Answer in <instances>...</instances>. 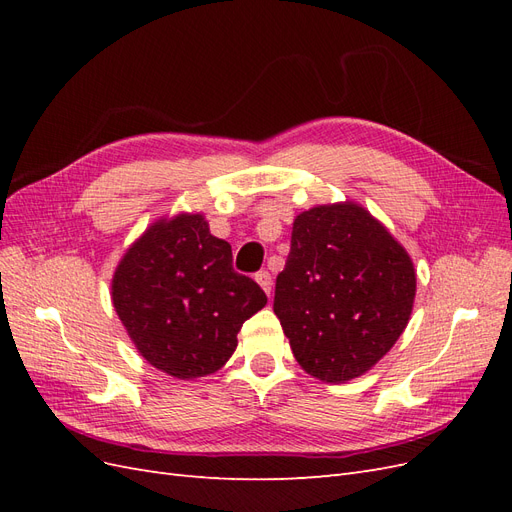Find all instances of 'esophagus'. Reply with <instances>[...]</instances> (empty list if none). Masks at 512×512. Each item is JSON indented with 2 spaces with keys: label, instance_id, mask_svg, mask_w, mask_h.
Returning a JSON list of instances; mask_svg holds the SVG:
<instances>
[{
  "label": "esophagus",
  "instance_id": "34e87169",
  "mask_svg": "<svg viewBox=\"0 0 512 512\" xmlns=\"http://www.w3.org/2000/svg\"><path fill=\"white\" fill-rule=\"evenodd\" d=\"M256 282L260 284V288L265 290L269 297H271V286H273V280H271V273L269 271H258L256 273Z\"/></svg>",
  "mask_w": 512,
  "mask_h": 512
}]
</instances>
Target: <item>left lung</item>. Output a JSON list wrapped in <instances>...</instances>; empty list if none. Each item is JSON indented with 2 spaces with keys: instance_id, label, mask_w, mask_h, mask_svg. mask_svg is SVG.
Instances as JSON below:
<instances>
[{
  "instance_id": "1",
  "label": "left lung",
  "mask_w": 512,
  "mask_h": 512,
  "mask_svg": "<svg viewBox=\"0 0 512 512\" xmlns=\"http://www.w3.org/2000/svg\"><path fill=\"white\" fill-rule=\"evenodd\" d=\"M414 294L416 271L404 245L346 200L294 218L273 312L307 374L339 384L363 376L395 346Z\"/></svg>"
}]
</instances>
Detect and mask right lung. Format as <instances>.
I'll return each instance as SVG.
<instances>
[{"instance_id":"obj_1","label":"right lung","mask_w":512,"mask_h":512,"mask_svg":"<svg viewBox=\"0 0 512 512\" xmlns=\"http://www.w3.org/2000/svg\"><path fill=\"white\" fill-rule=\"evenodd\" d=\"M111 297L143 359L179 380L224 367L243 322L267 305L200 213L153 222L119 260Z\"/></svg>"}]
</instances>
